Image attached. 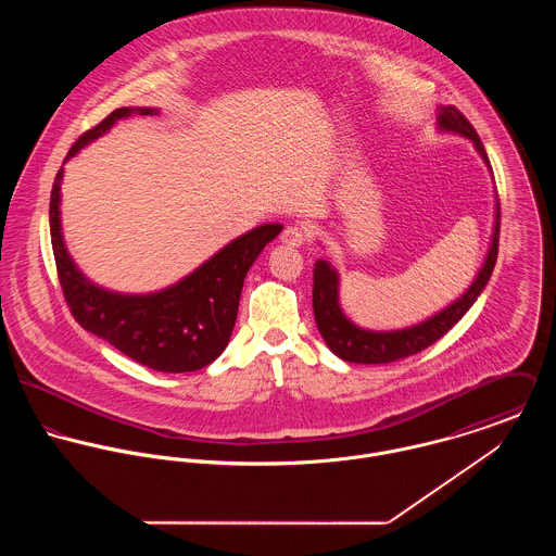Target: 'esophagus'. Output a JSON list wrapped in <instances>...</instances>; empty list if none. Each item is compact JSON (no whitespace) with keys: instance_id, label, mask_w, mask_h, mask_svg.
<instances>
[{"instance_id":"1","label":"esophagus","mask_w":556,"mask_h":556,"mask_svg":"<svg viewBox=\"0 0 556 556\" xmlns=\"http://www.w3.org/2000/svg\"><path fill=\"white\" fill-rule=\"evenodd\" d=\"M282 243H287V245H293V248H298V245H302V243H306V239H308V233L302 229V227H287L285 231H282Z\"/></svg>"}]
</instances>
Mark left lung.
<instances>
[{
  "mask_svg": "<svg viewBox=\"0 0 556 556\" xmlns=\"http://www.w3.org/2000/svg\"><path fill=\"white\" fill-rule=\"evenodd\" d=\"M439 130L467 137L473 143L477 154L490 168V160L483 150L481 139L477 137L476 128L456 106L452 104L439 106ZM498 225H501V210L496 203L490 248L471 287L456 302H452L447 308H443L434 317L426 318L413 327L394 329V331H370L351 323V318H346L340 308L338 271L327 261L318 258L315 263L313 308H315L318 331L325 344L329 346V351L340 359L353 362V364H390L402 357L415 355L426 346L434 344L441 336H445L460 318L467 315V311L476 304L479 293L485 289L498 254Z\"/></svg>",
  "mask_w": 556,
  "mask_h": 556,
  "instance_id": "obj_1",
  "label": "left lung"
}]
</instances>
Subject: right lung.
Segmentation results:
<instances>
[{"mask_svg":"<svg viewBox=\"0 0 556 556\" xmlns=\"http://www.w3.org/2000/svg\"><path fill=\"white\" fill-rule=\"evenodd\" d=\"M132 113L154 115L159 109H115L80 135L66 160ZM62 177L64 168L58 170L51 190V243L64 298L80 327L159 372H194L210 366L229 344L248 269L282 225H263L233 239L168 289L148 295L113 293L89 282L66 250L60 220Z\"/></svg>","mask_w":556,"mask_h":556,"instance_id":"add662e5","label":"right lung"}]
</instances>
